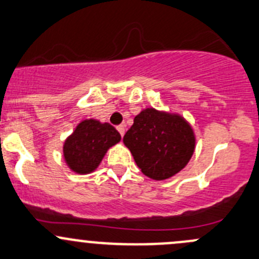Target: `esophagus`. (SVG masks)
I'll return each instance as SVG.
<instances>
[{"label": "esophagus", "mask_w": 259, "mask_h": 259, "mask_svg": "<svg viewBox=\"0 0 259 259\" xmlns=\"http://www.w3.org/2000/svg\"><path fill=\"white\" fill-rule=\"evenodd\" d=\"M116 129H118V132L120 133L121 137H124V134H125V125H118V126H116Z\"/></svg>", "instance_id": "1"}]
</instances>
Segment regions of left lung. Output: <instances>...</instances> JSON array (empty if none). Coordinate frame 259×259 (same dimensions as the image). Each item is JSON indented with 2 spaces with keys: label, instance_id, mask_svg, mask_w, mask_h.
Masks as SVG:
<instances>
[{
  "label": "left lung",
  "instance_id": "left-lung-1",
  "mask_svg": "<svg viewBox=\"0 0 259 259\" xmlns=\"http://www.w3.org/2000/svg\"><path fill=\"white\" fill-rule=\"evenodd\" d=\"M122 141L141 172L156 181L180 172L191 159L196 144L191 125L180 114L154 108L135 116Z\"/></svg>",
  "mask_w": 259,
  "mask_h": 259
}]
</instances>
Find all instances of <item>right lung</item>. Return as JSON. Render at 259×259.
<instances>
[{
    "label": "right lung",
    "mask_w": 259,
    "mask_h": 259,
    "mask_svg": "<svg viewBox=\"0 0 259 259\" xmlns=\"http://www.w3.org/2000/svg\"><path fill=\"white\" fill-rule=\"evenodd\" d=\"M120 134L109 122L85 119L77 125L64 141L65 164L79 175L93 172L102 162L108 149L120 141Z\"/></svg>",
    "instance_id": "add662e5"
}]
</instances>
